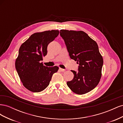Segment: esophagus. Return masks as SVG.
Masks as SVG:
<instances>
[{
	"label": "esophagus",
	"instance_id": "obj_1",
	"mask_svg": "<svg viewBox=\"0 0 123 123\" xmlns=\"http://www.w3.org/2000/svg\"><path fill=\"white\" fill-rule=\"evenodd\" d=\"M59 70H61V71H62V72H64V71H65V69H62V68H59Z\"/></svg>",
	"mask_w": 123,
	"mask_h": 123
}]
</instances>
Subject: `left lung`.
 I'll return each instance as SVG.
<instances>
[{"label": "left lung", "mask_w": 123, "mask_h": 123, "mask_svg": "<svg viewBox=\"0 0 123 123\" xmlns=\"http://www.w3.org/2000/svg\"><path fill=\"white\" fill-rule=\"evenodd\" d=\"M70 58L79 64L78 72L73 70V79L67 81L74 93L82 95L90 92L99 83L102 76L103 58L95 40L82 31L61 30Z\"/></svg>", "instance_id": "obj_1"}]
</instances>
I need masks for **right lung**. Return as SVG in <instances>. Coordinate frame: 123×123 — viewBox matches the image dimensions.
Segmentation results:
<instances>
[{"label":"right lung","instance_id":"add662e5","mask_svg":"<svg viewBox=\"0 0 123 123\" xmlns=\"http://www.w3.org/2000/svg\"><path fill=\"white\" fill-rule=\"evenodd\" d=\"M59 33L58 30L35 33L21 45L15 68L24 86L29 91H43L49 85L53 74L57 72V66L48 67L40 61L47 54L48 44Z\"/></svg>","mask_w":123,"mask_h":123}]
</instances>
